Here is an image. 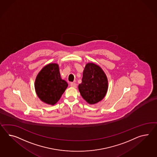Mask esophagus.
I'll use <instances>...</instances> for the list:
<instances>
[{"instance_id": "1", "label": "esophagus", "mask_w": 157, "mask_h": 157, "mask_svg": "<svg viewBox=\"0 0 157 157\" xmlns=\"http://www.w3.org/2000/svg\"><path fill=\"white\" fill-rule=\"evenodd\" d=\"M70 86L72 87L73 88H77V84L75 83H74V82H71L70 83Z\"/></svg>"}]
</instances>
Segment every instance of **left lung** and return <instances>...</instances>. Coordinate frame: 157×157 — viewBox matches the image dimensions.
<instances>
[{
  "mask_svg": "<svg viewBox=\"0 0 157 157\" xmlns=\"http://www.w3.org/2000/svg\"><path fill=\"white\" fill-rule=\"evenodd\" d=\"M78 88L80 95L88 103H96L103 99L107 93L106 75L99 66L88 63L85 66L82 83Z\"/></svg>",
  "mask_w": 157,
  "mask_h": 157,
  "instance_id": "obj_1",
  "label": "left lung"
}]
</instances>
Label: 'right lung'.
<instances>
[{
    "label": "right lung",
    "mask_w": 157,
    "mask_h": 157,
    "mask_svg": "<svg viewBox=\"0 0 157 157\" xmlns=\"http://www.w3.org/2000/svg\"><path fill=\"white\" fill-rule=\"evenodd\" d=\"M35 86L37 95L42 101L54 105L61 98L68 84L62 79L58 65L50 63L38 73Z\"/></svg>",
    "instance_id": "add662e5"
}]
</instances>
